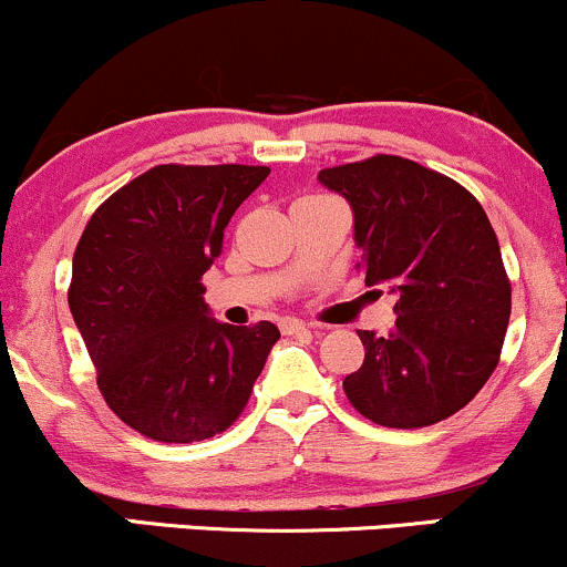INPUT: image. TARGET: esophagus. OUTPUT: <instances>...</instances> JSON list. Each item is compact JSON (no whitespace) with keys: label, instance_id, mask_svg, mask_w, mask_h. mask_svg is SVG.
<instances>
[{"label":"esophagus","instance_id":"34e87169","mask_svg":"<svg viewBox=\"0 0 567 567\" xmlns=\"http://www.w3.org/2000/svg\"><path fill=\"white\" fill-rule=\"evenodd\" d=\"M279 330H282V336H298V333H309V324L301 320H292V317H285V320L279 322Z\"/></svg>","mask_w":567,"mask_h":567}]
</instances>
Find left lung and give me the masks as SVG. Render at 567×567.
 <instances>
[{"label": "left lung", "mask_w": 567, "mask_h": 567, "mask_svg": "<svg viewBox=\"0 0 567 567\" xmlns=\"http://www.w3.org/2000/svg\"><path fill=\"white\" fill-rule=\"evenodd\" d=\"M317 178L351 205L365 285L389 282L396 292L392 333L360 330L365 362L343 379L349 402L392 429L458 413L496 370L512 315V285L483 205L447 175L392 154Z\"/></svg>", "instance_id": "obj_1"}]
</instances>
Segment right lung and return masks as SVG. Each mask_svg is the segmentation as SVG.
<instances>
[{
  "mask_svg": "<svg viewBox=\"0 0 567 567\" xmlns=\"http://www.w3.org/2000/svg\"><path fill=\"white\" fill-rule=\"evenodd\" d=\"M266 165H157L84 226L69 309L106 405L143 437L199 442L239 419L279 330L216 322L202 275Z\"/></svg>",
  "mask_w": 567,
  "mask_h": 567,
  "instance_id": "1",
  "label": "right lung"
}]
</instances>
